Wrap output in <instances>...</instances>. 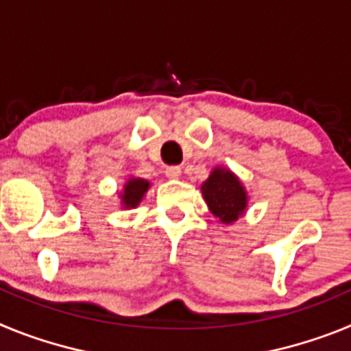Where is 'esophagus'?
Here are the masks:
<instances>
[{"label": "esophagus", "mask_w": 351, "mask_h": 351, "mask_svg": "<svg viewBox=\"0 0 351 351\" xmlns=\"http://www.w3.org/2000/svg\"><path fill=\"white\" fill-rule=\"evenodd\" d=\"M165 176L169 179H179V176H181V167H178V165L167 167V169H165Z\"/></svg>", "instance_id": "esophagus-1"}]
</instances>
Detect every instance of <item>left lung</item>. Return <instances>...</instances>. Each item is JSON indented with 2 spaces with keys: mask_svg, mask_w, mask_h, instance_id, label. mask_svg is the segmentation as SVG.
Wrapping results in <instances>:
<instances>
[{
  "mask_svg": "<svg viewBox=\"0 0 351 351\" xmlns=\"http://www.w3.org/2000/svg\"><path fill=\"white\" fill-rule=\"evenodd\" d=\"M202 195L210 213L221 223L230 225L243 216L247 207V193L232 170L216 167L202 184Z\"/></svg>",
  "mask_w": 351,
  "mask_h": 351,
  "instance_id": "8db88e82",
  "label": "left lung"
}]
</instances>
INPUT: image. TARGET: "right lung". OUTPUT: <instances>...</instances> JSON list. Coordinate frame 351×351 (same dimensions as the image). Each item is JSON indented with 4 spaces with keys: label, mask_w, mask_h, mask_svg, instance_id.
<instances>
[{
    "label": "right lung",
    "mask_w": 351,
    "mask_h": 351,
    "mask_svg": "<svg viewBox=\"0 0 351 351\" xmlns=\"http://www.w3.org/2000/svg\"><path fill=\"white\" fill-rule=\"evenodd\" d=\"M149 181L141 178H130L125 182V190L119 195L121 204H123V209H133L141 204V200L144 198L145 191L149 190Z\"/></svg>",
    "instance_id": "add662e5"
}]
</instances>
